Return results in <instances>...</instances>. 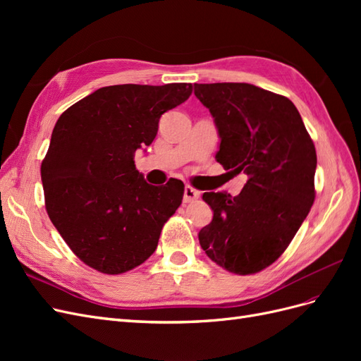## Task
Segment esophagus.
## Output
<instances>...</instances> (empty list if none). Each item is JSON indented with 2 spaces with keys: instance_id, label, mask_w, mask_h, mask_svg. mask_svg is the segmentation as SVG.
Instances as JSON below:
<instances>
[{
  "instance_id": "obj_1",
  "label": "esophagus",
  "mask_w": 361,
  "mask_h": 361,
  "mask_svg": "<svg viewBox=\"0 0 361 361\" xmlns=\"http://www.w3.org/2000/svg\"><path fill=\"white\" fill-rule=\"evenodd\" d=\"M199 197H200V192L197 190H194L192 187H185L183 203H191L194 200H197Z\"/></svg>"
}]
</instances>
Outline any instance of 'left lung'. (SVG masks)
Masks as SVG:
<instances>
[{
  "label": "left lung",
  "instance_id": "1",
  "mask_svg": "<svg viewBox=\"0 0 361 361\" xmlns=\"http://www.w3.org/2000/svg\"><path fill=\"white\" fill-rule=\"evenodd\" d=\"M214 117L215 159L248 179L235 197L204 192L212 221L199 232L204 253L239 276L269 267L288 248L314 200L316 150L288 97L247 82L194 84Z\"/></svg>",
  "mask_w": 361,
  "mask_h": 361
}]
</instances>
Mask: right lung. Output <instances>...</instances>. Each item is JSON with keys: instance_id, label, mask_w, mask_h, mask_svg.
I'll return each instance as SVG.
<instances>
[{"instance_id": "1", "label": "right lung", "mask_w": 361, "mask_h": 361, "mask_svg": "<svg viewBox=\"0 0 361 361\" xmlns=\"http://www.w3.org/2000/svg\"><path fill=\"white\" fill-rule=\"evenodd\" d=\"M192 85L120 84L85 96L54 126L40 174L47 212L80 260L122 274L157 250L183 183L154 187L135 169V152L155 140L161 116L190 97Z\"/></svg>"}]
</instances>
